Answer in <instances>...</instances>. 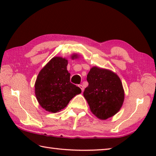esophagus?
Returning <instances> with one entry per match:
<instances>
[{
    "label": "esophagus",
    "instance_id": "obj_1",
    "mask_svg": "<svg viewBox=\"0 0 156 156\" xmlns=\"http://www.w3.org/2000/svg\"><path fill=\"white\" fill-rule=\"evenodd\" d=\"M79 87H80V88L81 89L82 91H84V87H83V86L82 85V84H80V85H79Z\"/></svg>",
    "mask_w": 156,
    "mask_h": 156
}]
</instances>
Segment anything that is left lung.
<instances>
[{
  "label": "left lung",
  "mask_w": 156,
  "mask_h": 156,
  "mask_svg": "<svg viewBox=\"0 0 156 156\" xmlns=\"http://www.w3.org/2000/svg\"><path fill=\"white\" fill-rule=\"evenodd\" d=\"M89 85L84 91L91 112L101 120L112 117L120 109L125 93L120 78L115 73L92 67L87 76Z\"/></svg>",
  "instance_id": "1"
}]
</instances>
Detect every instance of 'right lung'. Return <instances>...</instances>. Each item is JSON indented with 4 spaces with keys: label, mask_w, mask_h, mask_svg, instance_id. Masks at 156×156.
I'll use <instances>...</instances> for the list:
<instances>
[{
    "label": "right lung",
    "mask_w": 156,
    "mask_h": 156,
    "mask_svg": "<svg viewBox=\"0 0 156 156\" xmlns=\"http://www.w3.org/2000/svg\"><path fill=\"white\" fill-rule=\"evenodd\" d=\"M77 55L72 56V58ZM67 60L54 57L39 72L35 83V94L41 106L47 112L56 113L67 107L76 95L78 87L71 83L67 69Z\"/></svg>",
    "instance_id": "add662e5"
}]
</instances>
